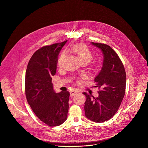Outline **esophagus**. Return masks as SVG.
<instances>
[{
	"mask_svg": "<svg viewBox=\"0 0 148 148\" xmlns=\"http://www.w3.org/2000/svg\"><path fill=\"white\" fill-rule=\"evenodd\" d=\"M79 92V91L77 90H71V91H70V94H71V96H73V95H74L76 93H77V92Z\"/></svg>",
	"mask_w": 148,
	"mask_h": 148,
	"instance_id": "1",
	"label": "esophagus"
}]
</instances>
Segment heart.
I'll return each mask as SVG.
<instances>
[{
    "instance_id": "heart-1",
    "label": "heart",
    "mask_w": 148,
    "mask_h": 148,
    "mask_svg": "<svg viewBox=\"0 0 148 148\" xmlns=\"http://www.w3.org/2000/svg\"><path fill=\"white\" fill-rule=\"evenodd\" d=\"M72 50L76 55L77 56L78 58L80 60V62H85L88 63L92 59L93 56L91 53L90 50L83 43H78L73 45L72 47ZM67 52L66 50L63 51L62 53L59 56L57 60V66L58 67H62L64 60L67 56ZM84 76H81L79 77V80H78L77 82H80L81 79L84 78Z\"/></svg>"
}]
</instances>
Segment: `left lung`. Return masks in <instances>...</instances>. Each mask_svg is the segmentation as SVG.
<instances>
[{
	"mask_svg": "<svg viewBox=\"0 0 148 148\" xmlns=\"http://www.w3.org/2000/svg\"><path fill=\"white\" fill-rule=\"evenodd\" d=\"M103 54V66L95 77L99 96L83 92L86 97L85 116L95 123H103L111 119L118 111L125 92L126 73L124 65L116 52L105 43L91 42Z\"/></svg>",
	"mask_w": 148,
	"mask_h": 148,
	"instance_id": "obj_1",
	"label": "left lung"
}]
</instances>
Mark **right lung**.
I'll use <instances>...</instances> for the list:
<instances>
[{"label":"right lung","mask_w":148,"mask_h":148,"mask_svg":"<svg viewBox=\"0 0 148 148\" xmlns=\"http://www.w3.org/2000/svg\"><path fill=\"white\" fill-rule=\"evenodd\" d=\"M67 40L43 47L32 56L26 69L25 92L37 117L47 125L58 126L67 119L69 91L56 93L52 76L56 75L58 56Z\"/></svg>","instance_id":"right-lung-1"}]
</instances>
